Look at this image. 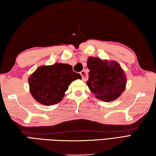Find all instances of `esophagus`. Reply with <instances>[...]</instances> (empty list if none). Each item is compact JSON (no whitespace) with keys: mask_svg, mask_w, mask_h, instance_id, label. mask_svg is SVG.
Here are the masks:
<instances>
[{"mask_svg":"<svg viewBox=\"0 0 156 156\" xmlns=\"http://www.w3.org/2000/svg\"><path fill=\"white\" fill-rule=\"evenodd\" d=\"M80 75L82 76V78H83V81H86L87 80V73L85 72V71L83 70L80 72Z\"/></svg>","mask_w":156,"mask_h":156,"instance_id":"34e87169","label":"esophagus"}]
</instances>
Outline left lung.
Returning <instances> with one entry per match:
<instances>
[{
    "label": "left lung",
    "mask_w": 156,
    "mask_h": 156,
    "mask_svg": "<svg viewBox=\"0 0 156 156\" xmlns=\"http://www.w3.org/2000/svg\"><path fill=\"white\" fill-rule=\"evenodd\" d=\"M87 63L89 69L87 84L98 100L114 101L125 90L126 75L117 61L90 56Z\"/></svg>",
    "instance_id": "left-lung-1"
}]
</instances>
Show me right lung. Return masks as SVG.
<instances>
[{"label": "right lung", "instance_id": "obj_1", "mask_svg": "<svg viewBox=\"0 0 156 156\" xmlns=\"http://www.w3.org/2000/svg\"><path fill=\"white\" fill-rule=\"evenodd\" d=\"M82 76L69 64L56 63L38 67L29 78V90L41 104L50 106L63 100L69 84Z\"/></svg>", "mask_w": 156, "mask_h": 156}]
</instances>
